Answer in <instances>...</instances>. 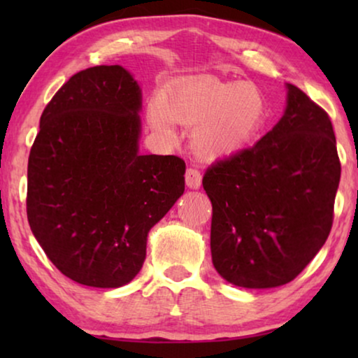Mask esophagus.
Returning a JSON list of instances; mask_svg holds the SVG:
<instances>
[{
	"label": "esophagus",
	"mask_w": 358,
	"mask_h": 358,
	"mask_svg": "<svg viewBox=\"0 0 358 358\" xmlns=\"http://www.w3.org/2000/svg\"><path fill=\"white\" fill-rule=\"evenodd\" d=\"M185 184L190 189H199L202 185V173L197 168H187V171H185Z\"/></svg>",
	"instance_id": "obj_1"
}]
</instances>
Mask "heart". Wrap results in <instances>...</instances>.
<instances>
[{"label":"heart","mask_w":358,"mask_h":358,"mask_svg":"<svg viewBox=\"0 0 358 358\" xmlns=\"http://www.w3.org/2000/svg\"><path fill=\"white\" fill-rule=\"evenodd\" d=\"M266 114L261 92L251 85L210 76L185 80L148 102L150 127L163 138L176 136L174 124L195 127L194 145L205 158L236 153L249 143Z\"/></svg>","instance_id":"obj_1"}]
</instances>
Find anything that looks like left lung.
<instances>
[{"mask_svg": "<svg viewBox=\"0 0 358 358\" xmlns=\"http://www.w3.org/2000/svg\"><path fill=\"white\" fill-rule=\"evenodd\" d=\"M285 114L254 146L210 166V248L217 272L244 288L292 282L326 243L341 161L327 112L287 85Z\"/></svg>", "mask_w": 358, "mask_h": 358, "instance_id": "1", "label": "left lung"}]
</instances>
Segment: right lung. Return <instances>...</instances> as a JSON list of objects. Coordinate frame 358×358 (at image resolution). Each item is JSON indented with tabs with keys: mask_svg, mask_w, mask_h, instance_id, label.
Segmentation results:
<instances>
[{
	"mask_svg": "<svg viewBox=\"0 0 358 358\" xmlns=\"http://www.w3.org/2000/svg\"><path fill=\"white\" fill-rule=\"evenodd\" d=\"M140 107L130 73L101 65L73 75L42 112L27 220L53 266L81 285L134 280L148 231L184 194V159L138 153Z\"/></svg>",
	"mask_w": 358,
	"mask_h": 358,
	"instance_id": "right-lung-1",
	"label": "right lung"
}]
</instances>
